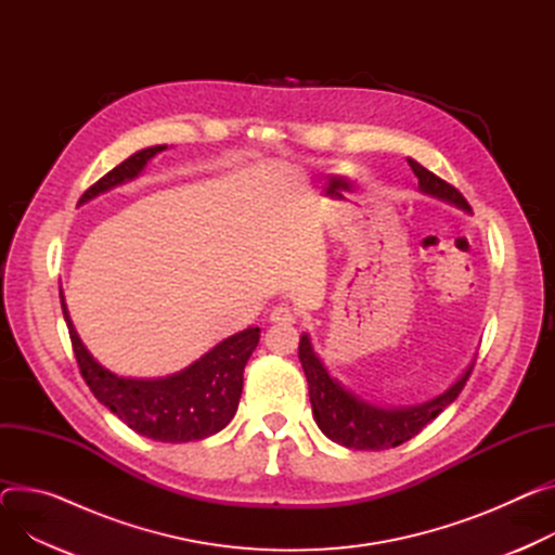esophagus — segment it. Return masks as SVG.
<instances>
[{
    "instance_id": "1",
    "label": "esophagus",
    "mask_w": 555,
    "mask_h": 555,
    "mask_svg": "<svg viewBox=\"0 0 555 555\" xmlns=\"http://www.w3.org/2000/svg\"><path fill=\"white\" fill-rule=\"evenodd\" d=\"M273 324H293L295 322V313L288 309V307H275L271 311V318H269Z\"/></svg>"
}]
</instances>
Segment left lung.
I'll use <instances>...</instances> for the list:
<instances>
[{"label": "left lung", "mask_w": 555, "mask_h": 555, "mask_svg": "<svg viewBox=\"0 0 555 555\" xmlns=\"http://www.w3.org/2000/svg\"><path fill=\"white\" fill-rule=\"evenodd\" d=\"M406 162L413 168L415 178L420 180V189L424 193L438 195L462 206L464 210H472V206H468V202L455 186L431 173V170H426L417 162ZM300 362L309 382L313 415L322 434L328 440L356 451H382L400 447L402 442L415 438L426 424L436 420L460 396L466 379L472 377L474 371V366H468V371L447 393L438 396L431 402L409 409H379L358 400L356 396L339 387V382L328 375V371L315 356L309 335H302L300 339Z\"/></svg>", "instance_id": "8db88e82"}]
</instances>
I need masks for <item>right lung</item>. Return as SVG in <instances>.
Returning a JSON list of instances; mask_svg holds the SVG:
<instances>
[{"label":"right lung","mask_w":555,"mask_h":555,"mask_svg":"<svg viewBox=\"0 0 555 555\" xmlns=\"http://www.w3.org/2000/svg\"><path fill=\"white\" fill-rule=\"evenodd\" d=\"M164 149L166 146H151L124 159L83 191L79 204L126 180H133L144 164ZM60 297L83 382L93 396L124 424H129L135 434L157 442H193L222 431L233 420L242 396L244 366L260 343L258 326L231 335L178 375L162 379H129L113 375L93 360L73 328L62 291Z\"/></svg>","instance_id":"1"}]
</instances>
